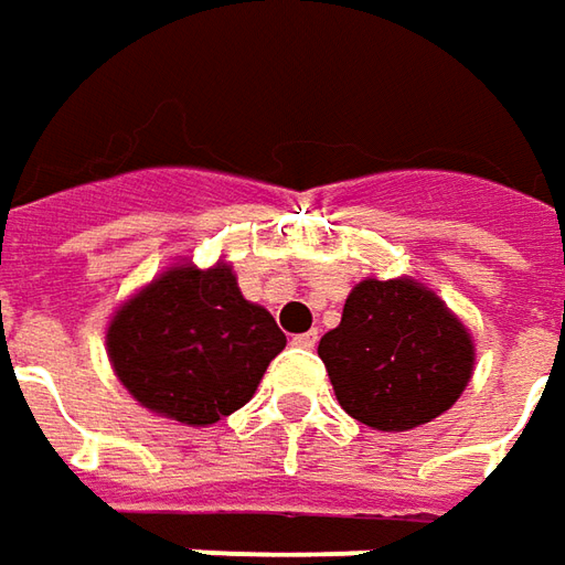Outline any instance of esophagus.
<instances>
[{"label":"esophagus","mask_w":565,"mask_h":565,"mask_svg":"<svg viewBox=\"0 0 565 565\" xmlns=\"http://www.w3.org/2000/svg\"><path fill=\"white\" fill-rule=\"evenodd\" d=\"M292 345H298V349H315L317 333L315 330H311V333H298V337H292Z\"/></svg>","instance_id":"34e87169"}]
</instances>
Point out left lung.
Segmentation results:
<instances>
[{
    "mask_svg": "<svg viewBox=\"0 0 565 565\" xmlns=\"http://www.w3.org/2000/svg\"><path fill=\"white\" fill-rule=\"evenodd\" d=\"M339 405L377 430H412L444 415L466 390L475 345L422 282L364 279L337 330L320 339Z\"/></svg>",
    "mask_w": 565,
    "mask_h": 565,
    "instance_id": "1",
    "label": "left lung"
}]
</instances>
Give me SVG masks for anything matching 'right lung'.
<instances>
[{"instance_id":"right-lung-1","label":"right lung","mask_w":565,"mask_h":565,"mask_svg":"<svg viewBox=\"0 0 565 565\" xmlns=\"http://www.w3.org/2000/svg\"><path fill=\"white\" fill-rule=\"evenodd\" d=\"M109 361L135 399L182 424H216L254 396L286 337L245 301L226 264L172 267L121 305Z\"/></svg>"}]
</instances>
